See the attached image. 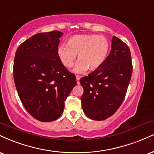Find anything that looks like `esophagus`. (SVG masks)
<instances>
[{"label": "esophagus", "instance_id": "34e87169", "mask_svg": "<svg viewBox=\"0 0 154 154\" xmlns=\"http://www.w3.org/2000/svg\"><path fill=\"white\" fill-rule=\"evenodd\" d=\"M79 79H80V77H79V76H77V77H76V81H77V84H79Z\"/></svg>", "mask_w": 154, "mask_h": 154}]
</instances>
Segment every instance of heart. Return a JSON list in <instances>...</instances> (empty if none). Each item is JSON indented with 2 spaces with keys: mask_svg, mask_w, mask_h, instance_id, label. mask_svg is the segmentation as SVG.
Listing matches in <instances>:
<instances>
[{
  "mask_svg": "<svg viewBox=\"0 0 154 154\" xmlns=\"http://www.w3.org/2000/svg\"><path fill=\"white\" fill-rule=\"evenodd\" d=\"M110 44L106 37L97 34H77L70 37L66 44L59 46L57 55L62 64L66 68L77 62L74 72L85 73L87 70L97 69L104 64L108 56Z\"/></svg>",
  "mask_w": 154,
  "mask_h": 154,
  "instance_id": "1",
  "label": "heart"
}]
</instances>
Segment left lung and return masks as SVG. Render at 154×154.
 <instances>
[{
    "mask_svg": "<svg viewBox=\"0 0 154 154\" xmlns=\"http://www.w3.org/2000/svg\"><path fill=\"white\" fill-rule=\"evenodd\" d=\"M132 72L130 49L113 36L111 51L104 64L79 80L84 89L81 101L85 115L95 120L112 116L123 103Z\"/></svg>",
    "mask_w": 154,
    "mask_h": 154,
    "instance_id": "8db88e82",
    "label": "left lung"
}]
</instances>
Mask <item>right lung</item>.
Instances as JSON below:
<instances>
[{"instance_id":"obj_1","label":"right lung","mask_w":154,"mask_h":154,"mask_svg":"<svg viewBox=\"0 0 154 154\" xmlns=\"http://www.w3.org/2000/svg\"><path fill=\"white\" fill-rule=\"evenodd\" d=\"M63 33L36 34L18 47L15 54L14 79L18 96L29 113L42 122L62 116L64 101L77 84L57 55Z\"/></svg>"}]
</instances>
